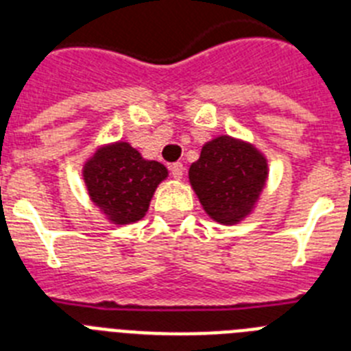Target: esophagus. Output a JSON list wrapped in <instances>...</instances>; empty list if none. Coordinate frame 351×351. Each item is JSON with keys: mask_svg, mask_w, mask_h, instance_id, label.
<instances>
[{"mask_svg": "<svg viewBox=\"0 0 351 351\" xmlns=\"http://www.w3.org/2000/svg\"><path fill=\"white\" fill-rule=\"evenodd\" d=\"M170 172H172L173 179H181L182 173H184V167H182V163H173V165L170 167Z\"/></svg>", "mask_w": 351, "mask_h": 351, "instance_id": "obj_1", "label": "esophagus"}]
</instances>
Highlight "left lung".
I'll return each instance as SVG.
<instances>
[{
  "instance_id": "obj_1",
  "label": "left lung",
  "mask_w": 351,
  "mask_h": 351,
  "mask_svg": "<svg viewBox=\"0 0 351 351\" xmlns=\"http://www.w3.org/2000/svg\"><path fill=\"white\" fill-rule=\"evenodd\" d=\"M190 184L214 221L235 225L255 209L269 176L267 158L253 144L219 135L190 167Z\"/></svg>"
}]
</instances>
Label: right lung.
Segmentation results:
<instances>
[{
    "label": "right lung",
    "mask_w": 351,
    "mask_h": 351,
    "mask_svg": "<svg viewBox=\"0 0 351 351\" xmlns=\"http://www.w3.org/2000/svg\"><path fill=\"white\" fill-rule=\"evenodd\" d=\"M82 176L93 204L114 225H128L144 218L169 170L160 161L144 160L128 142H114L96 149Z\"/></svg>",
    "instance_id": "add662e5"
}]
</instances>
